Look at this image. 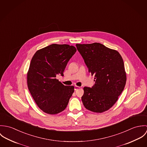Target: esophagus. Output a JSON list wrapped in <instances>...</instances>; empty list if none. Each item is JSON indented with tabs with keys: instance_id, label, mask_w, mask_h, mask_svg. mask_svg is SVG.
Listing matches in <instances>:
<instances>
[{
	"instance_id": "1",
	"label": "esophagus",
	"mask_w": 147,
	"mask_h": 147,
	"mask_svg": "<svg viewBox=\"0 0 147 147\" xmlns=\"http://www.w3.org/2000/svg\"><path fill=\"white\" fill-rule=\"evenodd\" d=\"M80 88V86H76V85H75V86H74V89H75V90H78V89H79Z\"/></svg>"
}]
</instances>
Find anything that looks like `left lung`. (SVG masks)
<instances>
[{"mask_svg":"<svg viewBox=\"0 0 147 147\" xmlns=\"http://www.w3.org/2000/svg\"><path fill=\"white\" fill-rule=\"evenodd\" d=\"M76 46L95 79L92 88H84L83 105L91 111L103 113L115 104L125 86L127 78L123 59L117 50L100 43Z\"/></svg>","mask_w":147,"mask_h":147,"instance_id":"left-lung-1","label":"left lung"}]
</instances>
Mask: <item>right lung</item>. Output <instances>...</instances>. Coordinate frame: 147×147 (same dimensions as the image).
<instances>
[{
    "label": "right lung",
    "instance_id": "1",
    "mask_svg": "<svg viewBox=\"0 0 147 147\" xmlns=\"http://www.w3.org/2000/svg\"><path fill=\"white\" fill-rule=\"evenodd\" d=\"M76 51L73 46L52 44L33 55L27 73V84L35 102L43 112L57 114L68 105L74 86L64 85L56 77L63 76L68 62Z\"/></svg>",
    "mask_w": 147,
    "mask_h": 147
}]
</instances>
